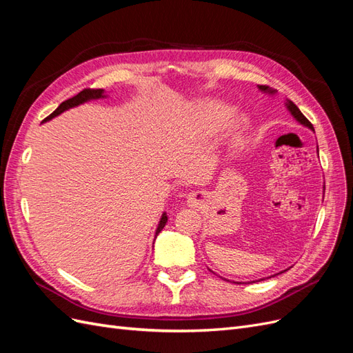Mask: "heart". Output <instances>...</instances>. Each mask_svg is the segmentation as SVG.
Here are the masks:
<instances>
[{"instance_id":"heart-1","label":"heart","mask_w":353,"mask_h":353,"mask_svg":"<svg viewBox=\"0 0 353 353\" xmlns=\"http://www.w3.org/2000/svg\"><path fill=\"white\" fill-rule=\"evenodd\" d=\"M205 112L210 121H213L215 123H219V125L225 123L230 119V116L232 114V109L230 108V105L221 104V103L209 104L205 109ZM240 125H243V123H240Z\"/></svg>"}]
</instances>
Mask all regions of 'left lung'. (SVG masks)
<instances>
[{
	"mask_svg": "<svg viewBox=\"0 0 353 353\" xmlns=\"http://www.w3.org/2000/svg\"><path fill=\"white\" fill-rule=\"evenodd\" d=\"M259 88H261L262 91H270V92H274L272 90H270L268 85H259ZM287 108H288V110L292 112V114L296 117V119H297L299 122H301V123H302V125H305V126H307V128H311V130H314L312 123L306 119L305 114H303L301 110H299V108H297V105H296L293 101H288V103H287Z\"/></svg>",
	"mask_w": 353,
	"mask_h": 353,
	"instance_id": "1",
	"label": "left lung"
}]
</instances>
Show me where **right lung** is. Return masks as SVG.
<instances>
[{
  "mask_svg": "<svg viewBox=\"0 0 353 353\" xmlns=\"http://www.w3.org/2000/svg\"><path fill=\"white\" fill-rule=\"evenodd\" d=\"M103 92H104V90H97V88H85V90H82L81 92H78L77 95H74V97H72V99H69V100H66V101H63L54 112H52L50 116L46 117L44 122L52 119V117H56V116L60 114L61 112H65V110H68V109H70V108H74V105L82 104L83 101L91 100V99H100V97H103ZM166 222H168V216L163 213L162 219H160V222H159L156 236H157V234H159L160 231L163 230V227L166 225Z\"/></svg>",
  "mask_w": 353,
  "mask_h": 353,
  "instance_id": "obj_1",
  "label": "right lung"
}]
</instances>
